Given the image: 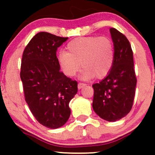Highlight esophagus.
<instances>
[{
	"label": "esophagus",
	"mask_w": 155,
	"mask_h": 155,
	"mask_svg": "<svg viewBox=\"0 0 155 155\" xmlns=\"http://www.w3.org/2000/svg\"><path fill=\"white\" fill-rule=\"evenodd\" d=\"M85 85H86V84L85 83H82V82H79L78 84V88L79 89H81L83 87H84Z\"/></svg>",
	"instance_id": "34e87169"
}]
</instances>
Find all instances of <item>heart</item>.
<instances>
[{
    "instance_id": "b5f03b06",
    "label": "heart",
    "mask_w": 155,
    "mask_h": 155,
    "mask_svg": "<svg viewBox=\"0 0 155 155\" xmlns=\"http://www.w3.org/2000/svg\"><path fill=\"white\" fill-rule=\"evenodd\" d=\"M66 51L58 54L57 60L61 71L67 76H74L84 67L83 79L95 76L100 79L108 75L114 61L113 41L108 36L81 37L72 40L66 46Z\"/></svg>"
}]
</instances>
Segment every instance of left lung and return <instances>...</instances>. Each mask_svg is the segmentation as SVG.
<instances>
[{"label":"left lung","mask_w":155,"mask_h":155,"mask_svg":"<svg viewBox=\"0 0 155 155\" xmlns=\"http://www.w3.org/2000/svg\"><path fill=\"white\" fill-rule=\"evenodd\" d=\"M110 33L114 45V61L107 76L92 85V108L101 118L115 122L130 111L137 79L128 39L114 28H110Z\"/></svg>","instance_id":"left-lung-1"}]
</instances>
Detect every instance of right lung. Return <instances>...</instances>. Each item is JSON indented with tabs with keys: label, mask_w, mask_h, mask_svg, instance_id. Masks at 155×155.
Returning a JSON list of instances; mask_svg holds the SVG:
<instances>
[{
	"label": "right lung",
	"mask_w": 155,
	"mask_h": 155,
	"mask_svg": "<svg viewBox=\"0 0 155 155\" xmlns=\"http://www.w3.org/2000/svg\"><path fill=\"white\" fill-rule=\"evenodd\" d=\"M67 39L40 32L25 48L21 62L25 101L35 120L51 129L68 120L69 102L78 91L77 81L60 71L57 60V49Z\"/></svg>",
	"instance_id": "add662e5"
}]
</instances>
